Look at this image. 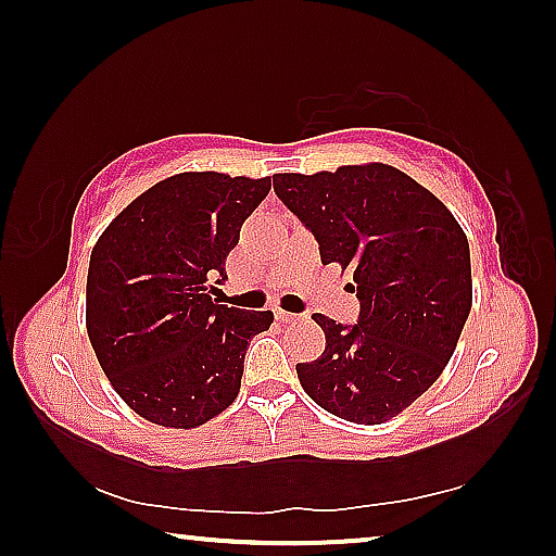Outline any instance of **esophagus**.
I'll return each instance as SVG.
<instances>
[{
    "label": "esophagus",
    "mask_w": 556,
    "mask_h": 556,
    "mask_svg": "<svg viewBox=\"0 0 556 556\" xmlns=\"http://www.w3.org/2000/svg\"><path fill=\"white\" fill-rule=\"evenodd\" d=\"M277 321H281V324H289V321H296V314H289V312H281V308H277Z\"/></svg>",
    "instance_id": "esophagus-1"
}]
</instances>
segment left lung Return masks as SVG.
Here are the masks:
<instances>
[{
    "label": "left lung",
    "mask_w": 556,
    "mask_h": 556,
    "mask_svg": "<svg viewBox=\"0 0 556 556\" xmlns=\"http://www.w3.org/2000/svg\"><path fill=\"white\" fill-rule=\"evenodd\" d=\"M281 203L314 232L324 265L353 271L355 326L316 314L326 351L296 363L318 407L382 425L444 372L473 301L466 232L434 193L388 164L275 174Z\"/></svg>",
    "instance_id": "obj_1"
}]
</instances>
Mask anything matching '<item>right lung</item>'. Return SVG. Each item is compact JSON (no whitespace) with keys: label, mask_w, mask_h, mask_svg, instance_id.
Masks as SVG:
<instances>
[{"label":"right lung","mask_w":556,"mask_h":556,"mask_svg":"<svg viewBox=\"0 0 556 556\" xmlns=\"http://www.w3.org/2000/svg\"><path fill=\"white\" fill-rule=\"evenodd\" d=\"M271 178L186 172L131 201L90 255L86 326L102 372L139 417L195 429L240 392L271 312L220 304L225 260Z\"/></svg>","instance_id":"obj_1"}]
</instances>
